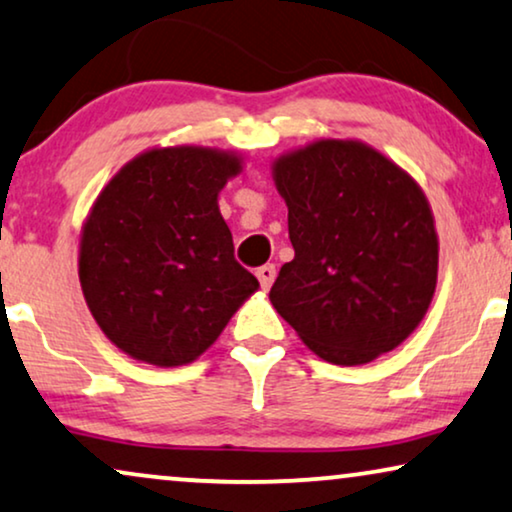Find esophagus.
<instances>
[{
    "mask_svg": "<svg viewBox=\"0 0 512 512\" xmlns=\"http://www.w3.org/2000/svg\"><path fill=\"white\" fill-rule=\"evenodd\" d=\"M257 278H260L262 288L269 290L271 283H274V278H276V267H274V264H264V267L257 269Z\"/></svg>",
    "mask_w": 512,
    "mask_h": 512,
    "instance_id": "34e87169",
    "label": "esophagus"
}]
</instances>
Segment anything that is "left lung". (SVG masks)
Wrapping results in <instances>:
<instances>
[{"instance_id":"obj_1","label":"left lung","mask_w":512,"mask_h":512,"mask_svg":"<svg viewBox=\"0 0 512 512\" xmlns=\"http://www.w3.org/2000/svg\"><path fill=\"white\" fill-rule=\"evenodd\" d=\"M295 260L271 285L274 309L327 363L393 351L426 316L438 234L424 192L356 140H318L274 161Z\"/></svg>"}]
</instances>
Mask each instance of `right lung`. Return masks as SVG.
<instances>
[{
  "label": "right lung",
  "mask_w": 512,
  "mask_h": 512,
  "mask_svg": "<svg viewBox=\"0 0 512 512\" xmlns=\"http://www.w3.org/2000/svg\"><path fill=\"white\" fill-rule=\"evenodd\" d=\"M241 159L208 147L152 149L102 189L79 245V281L112 344L156 367L187 365L260 288L234 257L217 194Z\"/></svg>",
  "instance_id": "obj_1"
}]
</instances>
